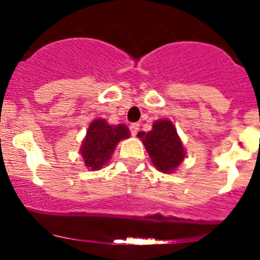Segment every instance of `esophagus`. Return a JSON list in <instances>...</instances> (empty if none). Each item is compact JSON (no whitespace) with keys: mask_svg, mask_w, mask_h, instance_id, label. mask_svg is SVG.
<instances>
[{"mask_svg":"<svg viewBox=\"0 0 260 260\" xmlns=\"http://www.w3.org/2000/svg\"><path fill=\"white\" fill-rule=\"evenodd\" d=\"M138 129H140V124H138V123H132V124L129 125V131L131 133H132V136L137 135Z\"/></svg>","mask_w":260,"mask_h":260,"instance_id":"1","label":"esophagus"}]
</instances>
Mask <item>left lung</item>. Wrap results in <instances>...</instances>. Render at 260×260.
I'll return each mask as SVG.
<instances>
[{"label":"left lung","mask_w":260,"mask_h":260,"mask_svg":"<svg viewBox=\"0 0 260 260\" xmlns=\"http://www.w3.org/2000/svg\"><path fill=\"white\" fill-rule=\"evenodd\" d=\"M137 136L145 143L152 162L159 171H174L185 158V149L170 120H157L153 123L152 131L140 132Z\"/></svg>","instance_id":"left-lung-1"}]
</instances>
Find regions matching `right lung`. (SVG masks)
Segmentation results:
<instances>
[{
	"label": "right lung",
	"mask_w": 260,
	"mask_h": 260,
	"mask_svg": "<svg viewBox=\"0 0 260 260\" xmlns=\"http://www.w3.org/2000/svg\"><path fill=\"white\" fill-rule=\"evenodd\" d=\"M129 136V129L124 124L109 125L104 119L94 120L80 148L86 167L101 169L111 158L117 143Z\"/></svg>",
	"instance_id": "obj_1"
}]
</instances>
